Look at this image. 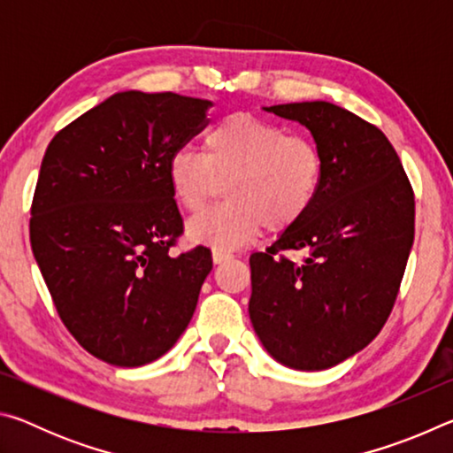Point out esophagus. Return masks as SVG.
<instances>
[{
	"label": "esophagus",
	"mask_w": 453,
	"mask_h": 453,
	"mask_svg": "<svg viewBox=\"0 0 453 453\" xmlns=\"http://www.w3.org/2000/svg\"><path fill=\"white\" fill-rule=\"evenodd\" d=\"M211 257H213V264H224V262H227V259H232V254L224 250H213Z\"/></svg>",
	"instance_id": "1"
}]
</instances>
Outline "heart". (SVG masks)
<instances>
[{
    "label": "heart",
    "mask_w": 453,
    "mask_h": 453,
    "mask_svg": "<svg viewBox=\"0 0 453 453\" xmlns=\"http://www.w3.org/2000/svg\"><path fill=\"white\" fill-rule=\"evenodd\" d=\"M324 153L303 135L254 113H232L203 135L202 153L178 150L167 162V181L188 213H199L226 181V203L189 221L191 240L237 248L267 232L294 227L324 186Z\"/></svg>",
    "instance_id": "heart-1"
}]
</instances>
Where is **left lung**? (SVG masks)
I'll use <instances>...</instances> for the list:
<instances>
[{"mask_svg": "<svg viewBox=\"0 0 453 453\" xmlns=\"http://www.w3.org/2000/svg\"><path fill=\"white\" fill-rule=\"evenodd\" d=\"M300 121L324 153L311 210L250 257V319L280 364L318 372L381 332L413 243L416 199L381 129L329 102L265 107ZM286 250H303L296 263Z\"/></svg>", "mask_w": 453, "mask_h": 453, "instance_id": "1", "label": "left lung"}]
</instances>
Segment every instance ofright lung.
<instances>
[{"instance_id": "obj_1", "label": "right lung", "mask_w": 453, "mask_h": 453, "mask_svg": "<svg viewBox=\"0 0 453 453\" xmlns=\"http://www.w3.org/2000/svg\"><path fill=\"white\" fill-rule=\"evenodd\" d=\"M208 99L121 91L50 142L29 240L64 326L83 349L119 367L162 357L194 316L211 272L183 234L167 162L208 126Z\"/></svg>"}]
</instances>
